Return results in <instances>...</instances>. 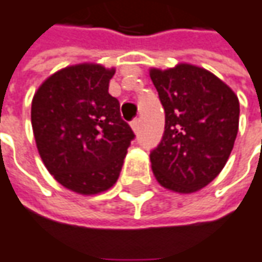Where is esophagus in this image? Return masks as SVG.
<instances>
[{
  "instance_id": "34e87169",
  "label": "esophagus",
  "mask_w": 262,
  "mask_h": 262,
  "mask_svg": "<svg viewBox=\"0 0 262 262\" xmlns=\"http://www.w3.org/2000/svg\"><path fill=\"white\" fill-rule=\"evenodd\" d=\"M131 128H133L134 133H138V131H140V118L133 120V122H131Z\"/></svg>"
}]
</instances>
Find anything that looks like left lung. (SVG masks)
<instances>
[{"label":"left lung","mask_w":262,"mask_h":262,"mask_svg":"<svg viewBox=\"0 0 262 262\" xmlns=\"http://www.w3.org/2000/svg\"><path fill=\"white\" fill-rule=\"evenodd\" d=\"M149 77L165 111L160 145L151 168L164 188L191 194L215 178L237 138L239 101L235 93L201 67L151 68Z\"/></svg>","instance_id":"left-lung-1"}]
</instances>
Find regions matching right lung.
I'll use <instances>...</instances> for the list:
<instances>
[{
	"instance_id": "1",
	"label": "right lung",
	"mask_w": 262,
	"mask_h": 262,
	"mask_svg": "<svg viewBox=\"0 0 262 262\" xmlns=\"http://www.w3.org/2000/svg\"><path fill=\"white\" fill-rule=\"evenodd\" d=\"M115 68L84 62L59 70L34 94L31 124L39 157L62 187L81 195L117 183L135 135L108 93Z\"/></svg>"
}]
</instances>
